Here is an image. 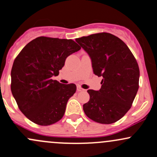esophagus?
I'll use <instances>...</instances> for the list:
<instances>
[{
    "label": "esophagus",
    "instance_id": "34e87169",
    "mask_svg": "<svg viewBox=\"0 0 157 157\" xmlns=\"http://www.w3.org/2000/svg\"><path fill=\"white\" fill-rule=\"evenodd\" d=\"M77 91H78V92L84 91L83 89L81 88V87H80V86H77Z\"/></svg>",
    "mask_w": 157,
    "mask_h": 157
}]
</instances>
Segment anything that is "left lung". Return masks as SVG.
<instances>
[{
    "label": "left lung",
    "instance_id": "1",
    "mask_svg": "<svg viewBox=\"0 0 157 157\" xmlns=\"http://www.w3.org/2000/svg\"><path fill=\"white\" fill-rule=\"evenodd\" d=\"M76 42L90 56L93 73L102 77L99 90H87L90 98L83 105L84 113L97 123H115L131 108L138 92L136 59L122 40L109 33L82 37Z\"/></svg>",
    "mask_w": 157,
    "mask_h": 157
}]
</instances>
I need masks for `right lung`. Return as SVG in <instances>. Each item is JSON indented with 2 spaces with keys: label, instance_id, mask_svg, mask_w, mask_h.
<instances>
[{
  "label": "right lung",
  "instance_id": "obj_1",
  "mask_svg": "<svg viewBox=\"0 0 157 157\" xmlns=\"http://www.w3.org/2000/svg\"><path fill=\"white\" fill-rule=\"evenodd\" d=\"M80 49L72 40L39 37L16 58L11 71V92L19 110L33 123L49 126L64 116L77 86L64 85L52 77L59 75L66 58Z\"/></svg>",
  "mask_w": 157,
  "mask_h": 157
}]
</instances>
